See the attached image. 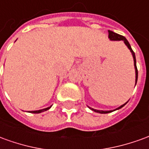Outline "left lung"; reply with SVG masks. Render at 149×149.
I'll return each mask as SVG.
<instances>
[{"mask_svg": "<svg viewBox=\"0 0 149 149\" xmlns=\"http://www.w3.org/2000/svg\"><path fill=\"white\" fill-rule=\"evenodd\" d=\"M109 38L110 40H122L123 42L125 43V45L128 47V49L130 50V52H131L132 55V57H133V61H134V68H135V72H136V83H135V86H136V82H137V78H138V71H137V68H136V56H135L134 52L132 51V49L131 48V45H130V44L128 43V41L127 40V39L125 38V37H123L121 35H119V34L116 33L114 32H112V31L109 30ZM128 103V101L126 102L124 104H122L121 106L118 107L117 109H116L114 110H109V111H103V110H97V109H94L93 108H90V107H88L91 110H93L94 112H98V113H101V114H103V113H109V112H112L113 111H116V110H118L120 109H121L122 107H124L126 104Z\"/></svg>", "mask_w": 149, "mask_h": 149, "instance_id": "8db88e82", "label": "left lung"}]
</instances>
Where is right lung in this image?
Instances as JSON below:
<instances>
[{
	"label": "right lung",
	"instance_id": "1",
	"mask_svg": "<svg viewBox=\"0 0 149 149\" xmlns=\"http://www.w3.org/2000/svg\"><path fill=\"white\" fill-rule=\"evenodd\" d=\"M52 107V105L50 107H48V108H45V109H40V110H36V111H29V112H31V113H40V112H45V111H47L49 110L50 108Z\"/></svg>",
	"mask_w": 149,
	"mask_h": 149
}]
</instances>
